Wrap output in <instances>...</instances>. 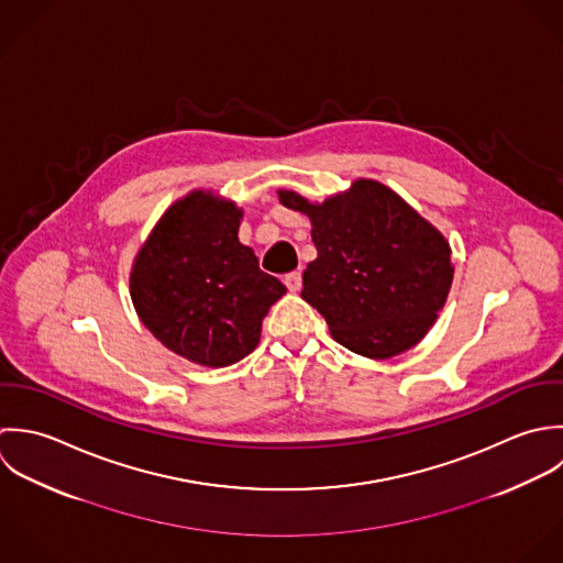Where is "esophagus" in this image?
I'll return each mask as SVG.
<instances>
[{
    "label": "esophagus",
    "instance_id": "34e87169",
    "mask_svg": "<svg viewBox=\"0 0 563 563\" xmlns=\"http://www.w3.org/2000/svg\"><path fill=\"white\" fill-rule=\"evenodd\" d=\"M285 285H287V289H289L291 294L300 291V287H302V274H300V272L287 274V276H285Z\"/></svg>",
    "mask_w": 563,
    "mask_h": 563
}]
</instances>
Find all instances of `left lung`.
<instances>
[{"mask_svg": "<svg viewBox=\"0 0 563 563\" xmlns=\"http://www.w3.org/2000/svg\"><path fill=\"white\" fill-rule=\"evenodd\" d=\"M283 207L311 220L318 258L302 276V300L331 335L367 358H391L420 343L452 285L446 236L387 185L358 178L311 202L278 189Z\"/></svg>", "mask_w": 563, "mask_h": 563, "instance_id": "obj_1", "label": "left lung"}]
</instances>
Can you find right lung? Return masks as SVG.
I'll return each instance as SVG.
<instances>
[{"label":"right lung","instance_id":"right-lung-1","mask_svg":"<svg viewBox=\"0 0 563 563\" xmlns=\"http://www.w3.org/2000/svg\"><path fill=\"white\" fill-rule=\"evenodd\" d=\"M241 218L236 202L194 189L161 216L130 269V298L143 327L205 367L247 356L263 318L287 294L239 241Z\"/></svg>","mask_w":563,"mask_h":563}]
</instances>
